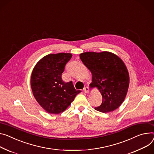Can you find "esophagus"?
Returning <instances> with one entry per match:
<instances>
[{"label": "esophagus", "instance_id": "1", "mask_svg": "<svg viewBox=\"0 0 154 154\" xmlns=\"http://www.w3.org/2000/svg\"><path fill=\"white\" fill-rule=\"evenodd\" d=\"M83 91H84L85 92H86V93H88V92H89V88L87 87V86L85 87V88H84Z\"/></svg>", "mask_w": 154, "mask_h": 154}]
</instances>
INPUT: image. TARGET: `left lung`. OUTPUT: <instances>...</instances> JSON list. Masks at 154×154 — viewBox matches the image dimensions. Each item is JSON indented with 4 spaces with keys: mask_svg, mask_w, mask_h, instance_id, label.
<instances>
[{
    "mask_svg": "<svg viewBox=\"0 0 154 154\" xmlns=\"http://www.w3.org/2000/svg\"><path fill=\"white\" fill-rule=\"evenodd\" d=\"M79 57L92 73L91 88H97L102 94V102L95 109L107 113L119 107L125 99L129 83L128 69L122 59L106 51L82 53Z\"/></svg>",
    "mask_w": 154,
    "mask_h": 154,
    "instance_id": "left-lung-1",
    "label": "left lung"
}]
</instances>
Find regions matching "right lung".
<instances>
[{
  "mask_svg": "<svg viewBox=\"0 0 154 154\" xmlns=\"http://www.w3.org/2000/svg\"><path fill=\"white\" fill-rule=\"evenodd\" d=\"M69 53L49 54L37 63L31 77L33 95L41 107L52 114L65 111L81 91L76 90L72 81L62 79L65 65L72 58Z\"/></svg>",
  "mask_w": 154,
  "mask_h": 154,
  "instance_id": "right-lung-1",
  "label": "right lung"
}]
</instances>
